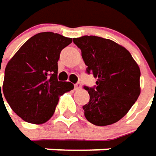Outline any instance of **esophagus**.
<instances>
[{"label":"esophagus","mask_w":156,"mask_h":156,"mask_svg":"<svg viewBox=\"0 0 156 156\" xmlns=\"http://www.w3.org/2000/svg\"><path fill=\"white\" fill-rule=\"evenodd\" d=\"M74 88H75V90H80V89H82V84H81V83H77L74 85Z\"/></svg>","instance_id":"esophagus-1"}]
</instances>
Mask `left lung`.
Returning a JSON list of instances; mask_svg holds the SVG:
<instances>
[{
	"label": "left lung",
	"mask_w": 156,
	"mask_h": 156,
	"mask_svg": "<svg viewBox=\"0 0 156 156\" xmlns=\"http://www.w3.org/2000/svg\"><path fill=\"white\" fill-rule=\"evenodd\" d=\"M82 51L87 73L97 78L94 88L84 87L90 95L83 106L84 116L93 124L110 125L124 116L138 99L140 68L128 50L98 36L74 38Z\"/></svg>",
	"instance_id": "8db88e82"
}]
</instances>
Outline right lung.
<instances>
[{
    "instance_id": "right-lung-1",
    "label": "right lung",
    "mask_w": 156,
    "mask_h": 156,
    "mask_svg": "<svg viewBox=\"0 0 156 156\" xmlns=\"http://www.w3.org/2000/svg\"><path fill=\"white\" fill-rule=\"evenodd\" d=\"M73 41L50 32L31 37L8 62L2 93L12 111L23 121L41 124L53 115L59 97L73 89L57 80L61 51ZM1 98H2L1 91Z\"/></svg>"
}]
</instances>
